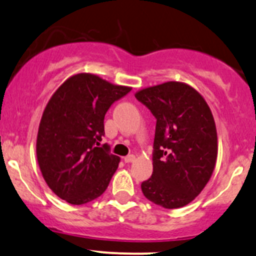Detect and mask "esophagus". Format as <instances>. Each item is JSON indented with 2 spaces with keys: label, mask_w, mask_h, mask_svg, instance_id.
I'll list each match as a JSON object with an SVG mask.
<instances>
[{
  "label": "esophagus",
  "mask_w": 256,
  "mask_h": 256,
  "mask_svg": "<svg viewBox=\"0 0 256 256\" xmlns=\"http://www.w3.org/2000/svg\"><path fill=\"white\" fill-rule=\"evenodd\" d=\"M134 160H136V156H134V155H128V156H125V158H124L125 163H131V162H134Z\"/></svg>",
  "instance_id": "obj_1"
}]
</instances>
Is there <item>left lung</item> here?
<instances>
[{
  "mask_svg": "<svg viewBox=\"0 0 256 256\" xmlns=\"http://www.w3.org/2000/svg\"><path fill=\"white\" fill-rule=\"evenodd\" d=\"M156 118L152 175L144 196L164 208L190 204L204 190L217 160V131L210 107L194 88L169 81L137 92Z\"/></svg>",
  "mask_w": 256,
  "mask_h": 256,
  "instance_id": "8db88e82",
  "label": "left lung"
}]
</instances>
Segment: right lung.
Instances as JSON below:
<instances>
[{"mask_svg":"<svg viewBox=\"0 0 256 256\" xmlns=\"http://www.w3.org/2000/svg\"><path fill=\"white\" fill-rule=\"evenodd\" d=\"M130 90L84 72L68 78L48 100L36 158L46 184L60 199L82 205L106 190L120 158L110 152L108 144H100L104 114Z\"/></svg>","mask_w":256,"mask_h":256,"instance_id":"add662e5","label":"right lung"}]
</instances>
